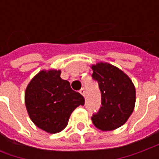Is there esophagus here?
Here are the masks:
<instances>
[{
  "instance_id": "1",
  "label": "esophagus",
  "mask_w": 159,
  "mask_h": 159,
  "mask_svg": "<svg viewBox=\"0 0 159 159\" xmlns=\"http://www.w3.org/2000/svg\"><path fill=\"white\" fill-rule=\"evenodd\" d=\"M79 93L82 94V95H83V96H85V90H84V89H81L79 91Z\"/></svg>"
}]
</instances>
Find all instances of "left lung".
Segmentation results:
<instances>
[{"label":"left lung","instance_id":"obj_1","mask_svg":"<svg viewBox=\"0 0 159 159\" xmlns=\"http://www.w3.org/2000/svg\"><path fill=\"white\" fill-rule=\"evenodd\" d=\"M92 78L101 92V107L91 119L102 131L119 128L129 119L135 105V88L132 81L117 67L108 63L92 66Z\"/></svg>","mask_w":159,"mask_h":159}]
</instances>
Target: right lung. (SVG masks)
<instances>
[{"label":"right lung","instance_id":"add662e5","mask_svg":"<svg viewBox=\"0 0 159 159\" xmlns=\"http://www.w3.org/2000/svg\"><path fill=\"white\" fill-rule=\"evenodd\" d=\"M60 70H42L30 82L25 101L30 119L41 129L50 134L62 131L70 114L84 105V98L71 89L70 83L60 77Z\"/></svg>","mask_w":159,"mask_h":159}]
</instances>
